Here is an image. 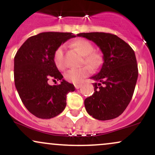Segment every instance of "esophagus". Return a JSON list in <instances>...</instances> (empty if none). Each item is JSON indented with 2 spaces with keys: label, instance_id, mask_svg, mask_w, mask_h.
<instances>
[{
  "label": "esophagus",
  "instance_id": "34e87169",
  "mask_svg": "<svg viewBox=\"0 0 155 155\" xmlns=\"http://www.w3.org/2000/svg\"><path fill=\"white\" fill-rule=\"evenodd\" d=\"M81 86H82V85H81V84H75V88L76 89V90H77V89L81 88Z\"/></svg>",
  "mask_w": 155,
  "mask_h": 155
}]
</instances>
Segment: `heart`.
Listing matches in <instances>:
<instances>
[{
	"mask_svg": "<svg viewBox=\"0 0 155 155\" xmlns=\"http://www.w3.org/2000/svg\"><path fill=\"white\" fill-rule=\"evenodd\" d=\"M71 46L84 56L83 64H86L94 70L101 66L103 64V57L99 53L94 51V47L90 41L84 39H79L72 43ZM63 55L64 46L62 45L57 48L53 54V61L55 66L59 70H63L65 66ZM90 74V68L84 65L79 68H72L67 71L64 74V77L69 82L80 84Z\"/></svg>",
	"mask_w": 155,
	"mask_h": 155,
	"instance_id": "1",
	"label": "heart"
}]
</instances>
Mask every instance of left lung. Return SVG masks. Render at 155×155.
Wrapping results in <instances>:
<instances>
[{"label": "left lung", "mask_w": 155, "mask_h": 155, "mask_svg": "<svg viewBox=\"0 0 155 155\" xmlns=\"http://www.w3.org/2000/svg\"><path fill=\"white\" fill-rule=\"evenodd\" d=\"M102 51L104 63L91 79L94 93L84 100L86 111L98 120H109L123 113L132 99L138 76L134 51L116 35L107 33H81Z\"/></svg>", "instance_id": "obj_1"}]
</instances>
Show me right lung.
I'll use <instances>...</instances> for the list:
<instances>
[{
	"label": "right lung",
	"mask_w": 155,
	"mask_h": 155,
	"mask_svg": "<svg viewBox=\"0 0 155 155\" xmlns=\"http://www.w3.org/2000/svg\"><path fill=\"white\" fill-rule=\"evenodd\" d=\"M71 33L46 32L30 37L15 57V87L27 109L40 119H51L65 109L66 95L75 90L74 84L64 80L53 61L57 48L68 39ZM50 80L61 81L51 86Z\"/></svg>",
	"instance_id": "1"
}]
</instances>
